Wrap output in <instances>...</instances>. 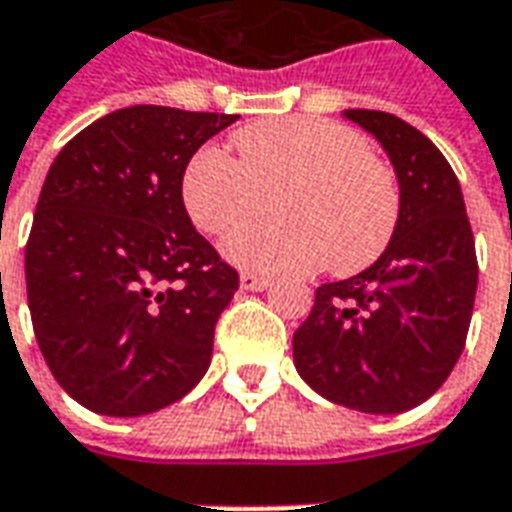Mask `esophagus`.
Returning a JSON list of instances; mask_svg holds the SVG:
<instances>
[{"mask_svg":"<svg viewBox=\"0 0 512 512\" xmlns=\"http://www.w3.org/2000/svg\"><path fill=\"white\" fill-rule=\"evenodd\" d=\"M240 286L245 292H264L270 286V278H261V275H253V272H242Z\"/></svg>","mask_w":512,"mask_h":512,"instance_id":"esophagus-1","label":"esophagus"}]
</instances>
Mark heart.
Segmentation results:
<instances>
[{"mask_svg":"<svg viewBox=\"0 0 512 512\" xmlns=\"http://www.w3.org/2000/svg\"><path fill=\"white\" fill-rule=\"evenodd\" d=\"M237 160L201 147L182 174V201L196 229L223 234L264 212L278 220L231 231L223 259L245 272L289 275L365 270L393 237L401 193L393 171L357 130L319 117H286L242 128Z\"/></svg>","mask_w":512,"mask_h":512,"instance_id":"heart-1","label":"heart"}]
</instances>
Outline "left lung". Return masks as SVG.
<instances>
[{"label":"left lung","instance_id":"obj_1","mask_svg":"<svg viewBox=\"0 0 512 512\" xmlns=\"http://www.w3.org/2000/svg\"><path fill=\"white\" fill-rule=\"evenodd\" d=\"M393 163L401 212L368 270L316 289L294 333V368L316 393L365 414L428 401L464 352L477 292L475 237L445 155L409 122L346 108Z\"/></svg>","mask_w":512,"mask_h":512}]
</instances>
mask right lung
<instances>
[{
    "instance_id": "obj_1",
    "label": "right lung",
    "mask_w": 512,
    "mask_h": 512,
    "mask_svg": "<svg viewBox=\"0 0 512 512\" xmlns=\"http://www.w3.org/2000/svg\"><path fill=\"white\" fill-rule=\"evenodd\" d=\"M237 119L119 108L51 163L26 242V297L51 374L89 412H158L207 374L240 275L193 229L182 174Z\"/></svg>"
}]
</instances>
